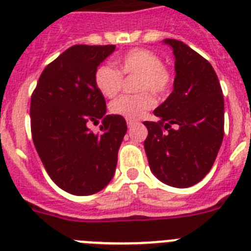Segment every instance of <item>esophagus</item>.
Wrapping results in <instances>:
<instances>
[{
	"label": "esophagus",
	"mask_w": 251,
	"mask_h": 251,
	"mask_svg": "<svg viewBox=\"0 0 251 251\" xmlns=\"http://www.w3.org/2000/svg\"><path fill=\"white\" fill-rule=\"evenodd\" d=\"M136 123V121L134 119H127V124H128V127H132L133 124Z\"/></svg>",
	"instance_id": "34e87169"
}]
</instances>
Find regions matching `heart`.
<instances>
[{"mask_svg":"<svg viewBox=\"0 0 251 251\" xmlns=\"http://www.w3.org/2000/svg\"><path fill=\"white\" fill-rule=\"evenodd\" d=\"M115 70L108 64H101L94 73L95 88L106 98L118 94L123 85L122 75H136L134 89L138 93L122 95L110 103L113 114L127 119H138L154 105L156 95H165L172 83V74L156 52L147 49H132L114 60Z\"/></svg>","mask_w":251,"mask_h":251,"instance_id":"heart-1","label":"heart"}]
</instances>
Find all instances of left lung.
<instances>
[{"label": "left lung", "instance_id": "obj_1", "mask_svg": "<svg viewBox=\"0 0 251 251\" xmlns=\"http://www.w3.org/2000/svg\"><path fill=\"white\" fill-rule=\"evenodd\" d=\"M174 90L145 122L151 171L166 185L190 187L210 172L224 138V97L211 64L175 39ZM175 128H174L173 127Z\"/></svg>", "mask_w": 251, "mask_h": 251}]
</instances>
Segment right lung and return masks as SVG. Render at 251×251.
I'll return each instance as SVG.
<instances>
[{
    "label": "right lung",
    "instance_id": "obj_1",
    "mask_svg": "<svg viewBox=\"0 0 251 251\" xmlns=\"http://www.w3.org/2000/svg\"><path fill=\"white\" fill-rule=\"evenodd\" d=\"M114 45H74L41 73L31 95V134L50 178L69 194L103 190L113 178L118 150L127 132L121 115H105L94 84L99 64ZM102 119L101 132L87 126Z\"/></svg>",
    "mask_w": 251,
    "mask_h": 251
}]
</instances>
